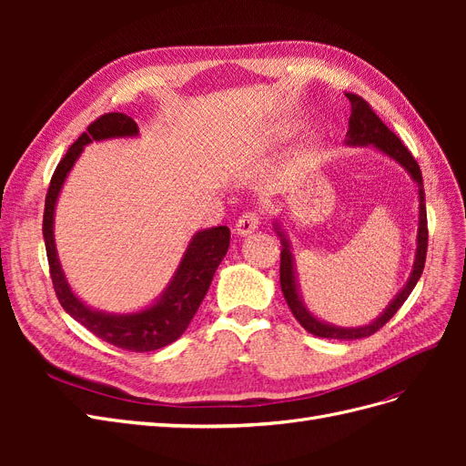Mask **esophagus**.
Segmentation results:
<instances>
[{
    "label": "esophagus",
    "mask_w": 466,
    "mask_h": 466,
    "mask_svg": "<svg viewBox=\"0 0 466 466\" xmlns=\"http://www.w3.org/2000/svg\"><path fill=\"white\" fill-rule=\"evenodd\" d=\"M258 225H260V216L257 211H245V214L237 219L235 231L241 237H247L250 233H255L258 229Z\"/></svg>",
    "instance_id": "34e87169"
}]
</instances>
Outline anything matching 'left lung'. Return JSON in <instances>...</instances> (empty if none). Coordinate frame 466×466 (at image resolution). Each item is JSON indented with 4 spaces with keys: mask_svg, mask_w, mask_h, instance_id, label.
<instances>
[{
    "mask_svg": "<svg viewBox=\"0 0 466 466\" xmlns=\"http://www.w3.org/2000/svg\"><path fill=\"white\" fill-rule=\"evenodd\" d=\"M348 101L351 105V115L348 120V144L350 146H370L373 144L377 149L387 153L389 157L394 161H399L410 177L416 180L418 185V194H420V228H418V248H416V260H414V270L410 274V279H408L406 288L394 298V301L387 307V311L380 315L377 320H373L368 327H360V329H338L330 327L327 322L317 320L311 313L303 307L299 295H298V286H295V274H293V260H291V252L288 238L284 233L278 231L281 237V262H279V286L281 291H284V298L288 301L289 311L293 317L299 320L301 327L320 338H334V340H356V338H365L375 334L379 329H383L385 324L394 317V313L399 311L402 303L408 299V295L412 293L414 286L418 284V279L424 272V264H426V252H428V216H426V194H424V180H421V171L412 157V153L404 147L400 139L394 136L385 122L380 120L370 103L365 101L363 96L356 93H346Z\"/></svg>",
    "mask_w": 466,
    "mask_h": 466,
    "instance_id": "8db88e82",
    "label": "left lung"
}]
</instances>
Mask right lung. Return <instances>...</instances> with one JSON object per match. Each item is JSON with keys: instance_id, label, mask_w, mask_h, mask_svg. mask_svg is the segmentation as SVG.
<instances>
[{"instance_id": "1", "label": "right lung", "mask_w": 466, "mask_h": 466, "mask_svg": "<svg viewBox=\"0 0 466 466\" xmlns=\"http://www.w3.org/2000/svg\"><path fill=\"white\" fill-rule=\"evenodd\" d=\"M137 124L122 112H106L87 126V132H83L76 142L69 146L67 153L56 167L52 175L50 187L46 192L45 202V219H42V235L46 243V257L50 266L52 286L60 305L66 313L72 315L77 322H81L89 332H93L101 340L128 350V351H153L163 346L175 342L180 334L187 330L192 317L198 311L204 295L214 279L219 262L223 260L225 252L229 248V228L219 225V228L204 229L192 237V241L182 257L178 270L167 288L163 298L151 305L142 313L134 315H108L98 313L83 305L69 289L64 278L62 266L58 262L54 245V208L58 194L62 190L64 180L74 167L83 146L91 142H101L108 137H124L136 136Z\"/></svg>"}]
</instances>
